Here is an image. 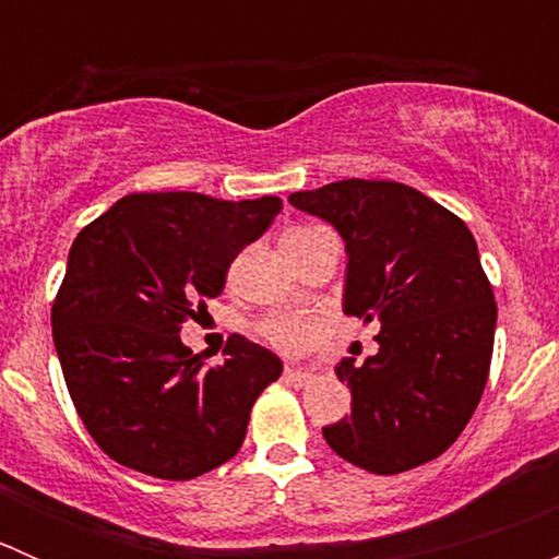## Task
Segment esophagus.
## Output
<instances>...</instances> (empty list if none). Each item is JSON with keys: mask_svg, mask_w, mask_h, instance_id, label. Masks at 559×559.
<instances>
[{"mask_svg": "<svg viewBox=\"0 0 559 559\" xmlns=\"http://www.w3.org/2000/svg\"><path fill=\"white\" fill-rule=\"evenodd\" d=\"M284 379L289 381V384H295V386H306L308 381L313 379V376H311V370H300V368H286V370H284Z\"/></svg>", "mask_w": 559, "mask_h": 559, "instance_id": "1", "label": "esophagus"}]
</instances>
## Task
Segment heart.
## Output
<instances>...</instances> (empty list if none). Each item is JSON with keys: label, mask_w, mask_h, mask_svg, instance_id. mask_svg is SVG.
<instances>
[{"label": "heart", "mask_w": 559, "mask_h": 559, "mask_svg": "<svg viewBox=\"0 0 559 559\" xmlns=\"http://www.w3.org/2000/svg\"><path fill=\"white\" fill-rule=\"evenodd\" d=\"M319 233L316 227H300V229H289V233L281 238V243H292V240H302L308 235ZM259 335L275 346L278 352L284 354H300L306 348H311L319 337V326L313 321L302 319V316H289V313H278V316H267V319L259 324Z\"/></svg>", "instance_id": "1"}]
</instances>
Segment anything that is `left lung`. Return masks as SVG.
Wrapping results in <instances>:
<instances>
[{
    "instance_id": "8db88e82",
    "label": "left lung",
    "mask_w": 559,
    "mask_h": 559,
    "mask_svg": "<svg viewBox=\"0 0 559 559\" xmlns=\"http://www.w3.org/2000/svg\"><path fill=\"white\" fill-rule=\"evenodd\" d=\"M289 202L341 233L343 311L381 324L376 357L335 368L352 416L324 427V441L379 476L436 460L471 421L492 362L498 306L471 229L394 180H337Z\"/></svg>"
}]
</instances>
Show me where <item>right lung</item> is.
<instances>
[{
	"label": "right lung",
	"mask_w": 559,
	"mask_h": 559,
	"mask_svg": "<svg viewBox=\"0 0 559 559\" xmlns=\"http://www.w3.org/2000/svg\"><path fill=\"white\" fill-rule=\"evenodd\" d=\"M278 197L129 194L81 229L50 324L61 373L97 447L118 465L189 481L233 460L251 408L284 365L229 335L224 362L180 343L229 264L278 216Z\"/></svg>",
	"instance_id": "add662e5"
}]
</instances>
